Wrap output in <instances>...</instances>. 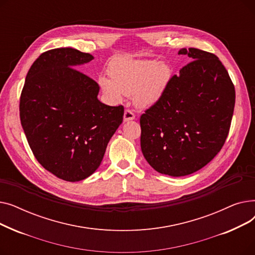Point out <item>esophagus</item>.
Returning <instances> with one entry per match:
<instances>
[{"mask_svg": "<svg viewBox=\"0 0 255 255\" xmlns=\"http://www.w3.org/2000/svg\"><path fill=\"white\" fill-rule=\"evenodd\" d=\"M134 119H135V115L133 114L130 110L125 111V113H124V121H125V122H128V121L134 120Z\"/></svg>", "mask_w": 255, "mask_h": 255, "instance_id": "34e87169", "label": "esophagus"}]
</instances>
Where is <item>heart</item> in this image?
Segmentation results:
<instances>
[{
  "label": "heart",
  "mask_w": 255,
  "mask_h": 255,
  "mask_svg": "<svg viewBox=\"0 0 255 255\" xmlns=\"http://www.w3.org/2000/svg\"><path fill=\"white\" fill-rule=\"evenodd\" d=\"M170 73L163 62L119 58L110 67L111 78L100 76L98 84L109 100L119 102L124 95L133 96L137 106L146 109L162 96Z\"/></svg>",
  "instance_id": "heart-1"
}]
</instances>
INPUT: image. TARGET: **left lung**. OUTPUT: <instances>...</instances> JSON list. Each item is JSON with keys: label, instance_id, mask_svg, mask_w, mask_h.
I'll use <instances>...</instances> for the list:
<instances>
[{"label": "left lung", "instance_id": "8db88e82", "mask_svg": "<svg viewBox=\"0 0 255 255\" xmlns=\"http://www.w3.org/2000/svg\"><path fill=\"white\" fill-rule=\"evenodd\" d=\"M193 61L173 75L160 99L141 115L140 146L158 172L190 175L215 157L229 135L235 86L214 53L182 48Z\"/></svg>", "mask_w": 255, "mask_h": 255}]
</instances>
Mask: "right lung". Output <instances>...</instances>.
Instances as JSON below:
<instances>
[{
    "instance_id": "obj_1",
    "label": "right lung",
    "mask_w": 255,
    "mask_h": 255,
    "mask_svg": "<svg viewBox=\"0 0 255 255\" xmlns=\"http://www.w3.org/2000/svg\"><path fill=\"white\" fill-rule=\"evenodd\" d=\"M93 59L71 47L41 53L26 74L20 95V122L34 156L46 170L68 182L95 172L123 122L124 107L100 102L98 84L75 69Z\"/></svg>"
}]
</instances>
